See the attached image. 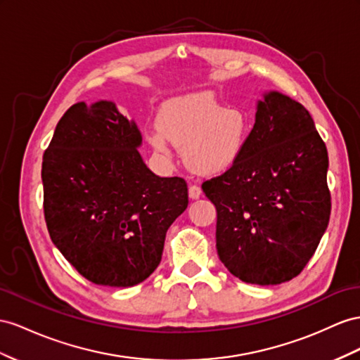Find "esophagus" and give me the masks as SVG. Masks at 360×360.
I'll return each instance as SVG.
<instances>
[{
    "mask_svg": "<svg viewBox=\"0 0 360 360\" xmlns=\"http://www.w3.org/2000/svg\"><path fill=\"white\" fill-rule=\"evenodd\" d=\"M200 195H202V190L198 186H190L188 187V196H190V199H193V200L199 199Z\"/></svg>",
    "mask_w": 360,
    "mask_h": 360,
    "instance_id": "34e87169",
    "label": "esophagus"
}]
</instances>
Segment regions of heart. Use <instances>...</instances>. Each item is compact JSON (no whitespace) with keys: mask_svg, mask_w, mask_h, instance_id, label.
Listing matches in <instances>:
<instances>
[{"mask_svg":"<svg viewBox=\"0 0 360 360\" xmlns=\"http://www.w3.org/2000/svg\"><path fill=\"white\" fill-rule=\"evenodd\" d=\"M250 135V120L242 109L226 108L211 92L169 100L158 114V127L146 132L155 152L172 155L184 147V162L199 176H219L240 158Z\"/></svg>","mask_w":360,"mask_h":360,"instance_id":"b5f03b06","label":"heart"}]
</instances>
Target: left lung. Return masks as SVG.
I'll return each instance as SVG.
<instances>
[{"mask_svg": "<svg viewBox=\"0 0 360 360\" xmlns=\"http://www.w3.org/2000/svg\"><path fill=\"white\" fill-rule=\"evenodd\" d=\"M327 170V147L309 110L278 91L264 92L240 158L202 184L217 210L225 268L260 285L297 276L328 225Z\"/></svg>", "mask_w": 360, "mask_h": 360, "instance_id": "1", "label": "left lung"}]
</instances>
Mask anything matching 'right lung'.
<instances>
[{
  "instance_id": "right-lung-1",
  "label": "right lung",
  "mask_w": 360,
  "mask_h": 360,
  "mask_svg": "<svg viewBox=\"0 0 360 360\" xmlns=\"http://www.w3.org/2000/svg\"><path fill=\"white\" fill-rule=\"evenodd\" d=\"M141 132L114 101L72 105L42 160L44 214L54 246L94 284L131 288L161 262L165 233L188 205L182 178L143 161Z\"/></svg>"
}]
</instances>
